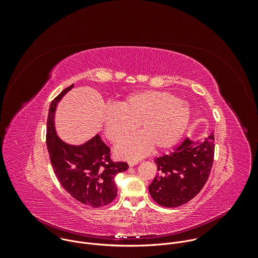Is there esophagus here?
Masks as SVG:
<instances>
[{"label":"esophagus","mask_w":258,"mask_h":258,"mask_svg":"<svg viewBox=\"0 0 258 258\" xmlns=\"http://www.w3.org/2000/svg\"><path fill=\"white\" fill-rule=\"evenodd\" d=\"M136 164H138V161H137V160H130V161H128V165H130V166H135Z\"/></svg>","instance_id":"34e87169"}]
</instances>
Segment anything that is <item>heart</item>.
Listing matches in <instances>:
<instances>
[{"instance_id":"b5f03b06","label":"heart","mask_w":258,"mask_h":258,"mask_svg":"<svg viewBox=\"0 0 258 258\" xmlns=\"http://www.w3.org/2000/svg\"><path fill=\"white\" fill-rule=\"evenodd\" d=\"M191 117L189 105L171 94L142 91L127 96L119 106L104 109V134L112 143H119L138 127L136 134L116 147L117 156L138 159L153 146L165 150L174 146L185 133Z\"/></svg>"}]
</instances>
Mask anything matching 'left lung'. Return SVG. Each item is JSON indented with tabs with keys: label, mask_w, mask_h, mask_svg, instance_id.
Returning a JSON list of instances; mask_svg holds the SVG:
<instances>
[{
	"label": "left lung",
	"mask_w": 258,
	"mask_h": 258,
	"mask_svg": "<svg viewBox=\"0 0 258 258\" xmlns=\"http://www.w3.org/2000/svg\"><path fill=\"white\" fill-rule=\"evenodd\" d=\"M213 157V133L202 143L187 138L173 152L155 159L158 173L149 186L151 197L164 207L186 204L204 187Z\"/></svg>",
	"instance_id": "1"
}]
</instances>
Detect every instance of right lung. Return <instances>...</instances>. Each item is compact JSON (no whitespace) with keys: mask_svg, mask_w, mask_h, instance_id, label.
<instances>
[{"mask_svg":"<svg viewBox=\"0 0 258 258\" xmlns=\"http://www.w3.org/2000/svg\"><path fill=\"white\" fill-rule=\"evenodd\" d=\"M63 90L52 102L47 120V148L56 177L61 186L79 202L102 207L111 203L117 195L114 177L128 168L126 162H114L110 148L97 135L87 143L72 146L58 138L54 115L58 102L72 89Z\"/></svg>","mask_w":258,"mask_h":258,"instance_id":"add662e5","label":"right lung"}]
</instances>
